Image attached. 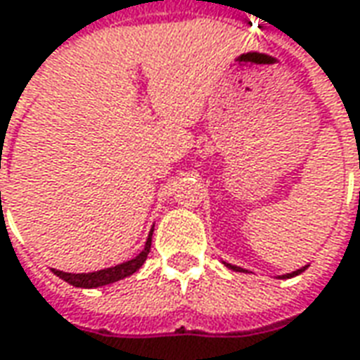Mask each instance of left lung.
Listing matches in <instances>:
<instances>
[{"label": "left lung", "mask_w": 360, "mask_h": 360, "mask_svg": "<svg viewBox=\"0 0 360 360\" xmlns=\"http://www.w3.org/2000/svg\"><path fill=\"white\" fill-rule=\"evenodd\" d=\"M224 265H226V267H228V269H232V271H238V273H248L245 269L238 267V265H230V263H224ZM306 269H308V265H304V267L296 269V271H292V273H286V275H281V276H278V278H290V276L300 275V273H304Z\"/></svg>", "instance_id": "obj_1"}]
</instances>
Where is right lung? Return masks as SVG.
Returning <instances> with one entry per match:
<instances>
[{
	"instance_id": "obj_1",
	"label": "right lung",
	"mask_w": 360,
	"mask_h": 360,
	"mask_svg": "<svg viewBox=\"0 0 360 360\" xmlns=\"http://www.w3.org/2000/svg\"><path fill=\"white\" fill-rule=\"evenodd\" d=\"M152 233H154V228L148 233L144 250L140 251L134 259L124 261V263H120V265H115V267L109 269H101V271H93V273H64V271H58V269H52V273L56 276H60L62 281L70 283L72 286H77V288H97V286L117 283L120 278H127V276L134 275L138 269L144 265L146 257H148V253H150V248H152Z\"/></svg>"
}]
</instances>
